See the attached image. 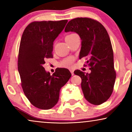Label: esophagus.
I'll list each match as a JSON object with an SVG mask.
<instances>
[{"label":"esophagus","mask_w":132,"mask_h":132,"mask_svg":"<svg viewBox=\"0 0 132 132\" xmlns=\"http://www.w3.org/2000/svg\"><path fill=\"white\" fill-rule=\"evenodd\" d=\"M70 72H71L72 76H73L74 75V69H73V68H71V69H70Z\"/></svg>","instance_id":"esophagus-1"}]
</instances>
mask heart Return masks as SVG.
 Returning a JSON list of instances; mask_svg holds the SVG:
<instances>
[{
    "instance_id": "1",
    "label": "heart",
    "mask_w": 132,
    "mask_h": 132,
    "mask_svg": "<svg viewBox=\"0 0 132 132\" xmlns=\"http://www.w3.org/2000/svg\"><path fill=\"white\" fill-rule=\"evenodd\" d=\"M78 37L77 34H68L65 37V41L67 43L70 42L73 39H75L76 38ZM74 62V58L73 57H68V58L65 59L64 61H62V62L61 63V66L64 67H70L72 66V65L73 64Z\"/></svg>"
}]
</instances>
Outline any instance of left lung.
Wrapping results in <instances>:
<instances>
[{"mask_svg":"<svg viewBox=\"0 0 132 132\" xmlns=\"http://www.w3.org/2000/svg\"><path fill=\"white\" fill-rule=\"evenodd\" d=\"M70 31L80 37L79 59L88 57L86 63L91 70L90 73L79 70L74 72L82 79L85 98L94 105L103 103L111 97L116 79L112 47L107 30L98 21L81 17L68 23L65 32Z\"/></svg>","mask_w":132,"mask_h":132,"instance_id":"8db88e82","label":"left lung"}]
</instances>
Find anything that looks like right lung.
Here are the masks:
<instances>
[{
  "mask_svg": "<svg viewBox=\"0 0 132 132\" xmlns=\"http://www.w3.org/2000/svg\"><path fill=\"white\" fill-rule=\"evenodd\" d=\"M67 21H34L26 27L21 37L18 57L21 86L29 101L39 109L54 107L61 88L71 76L67 68H57L50 75L43 67L45 61L53 57L54 41Z\"/></svg>",
  "mask_w": 132,
  "mask_h": 132,
  "instance_id": "add662e5",
  "label": "right lung"
}]
</instances>
